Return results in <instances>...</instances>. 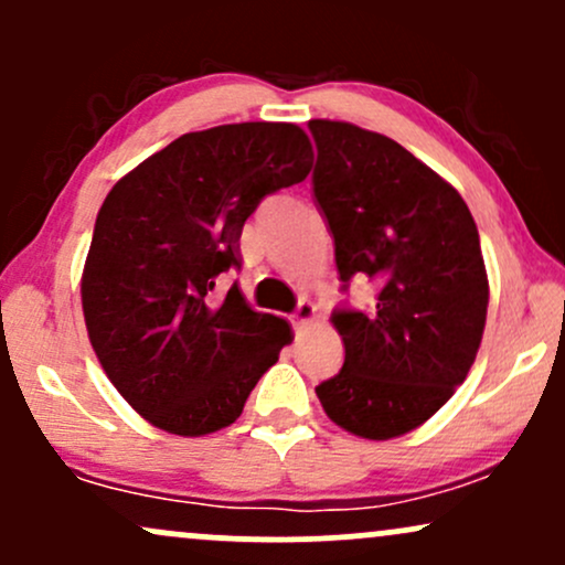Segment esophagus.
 Instances as JSON below:
<instances>
[{"label": "esophagus", "instance_id": "1", "mask_svg": "<svg viewBox=\"0 0 565 565\" xmlns=\"http://www.w3.org/2000/svg\"><path fill=\"white\" fill-rule=\"evenodd\" d=\"M313 321H316V305L308 302V300H302L295 308V313H291V323H295L297 332H302V329H308Z\"/></svg>", "mask_w": 565, "mask_h": 565}]
</instances>
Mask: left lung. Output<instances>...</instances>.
<instances>
[{
  "label": "left lung",
  "mask_w": 565,
  "mask_h": 565,
  "mask_svg": "<svg viewBox=\"0 0 565 565\" xmlns=\"http://www.w3.org/2000/svg\"><path fill=\"white\" fill-rule=\"evenodd\" d=\"M313 196L334 236L342 284L372 278L377 305L337 310L340 374L316 387L359 438L414 430L468 377L486 327L489 278L476 220L457 188L404 146L350 121L310 119Z\"/></svg>",
  "instance_id": "1"
}]
</instances>
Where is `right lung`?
<instances>
[{
	"label": "right lung",
	"mask_w": 565,
	"mask_h": 565,
	"mask_svg": "<svg viewBox=\"0 0 565 565\" xmlns=\"http://www.w3.org/2000/svg\"><path fill=\"white\" fill-rule=\"evenodd\" d=\"M308 135L242 121L180 135L111 188L82 274V310L103 372L142 419L196 438L233 425L291 327L257 313L233 284L238 238L257 204L302 183Z\"/></svg>",
	"instance_id": "obj_1"
}]
</instances>
